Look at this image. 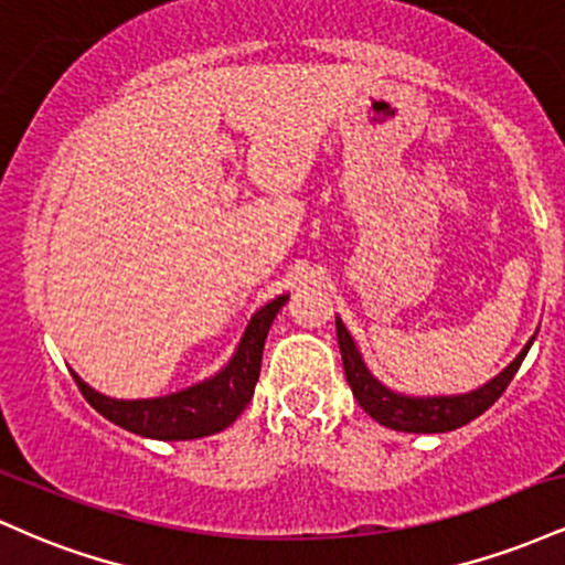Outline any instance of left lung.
Returning <instances> with one entry per match:
<instances>
[{
  "label": "left lung",
  "instance_id": "obj_1",
  "mask_svg": "<svg viewBox=\"0 0 565 565\" xmlns=\"http://www.w3.org/2000/svg\"><path fill=\"white\" fill-rule=\"evenodd\" d=\"M534 337H531L526 348L515 355V361L504 372H499L494 380L486 382L478 391H470L465 395H433V398L427 395V398H414V395L391 391V387L382 385L369 372L359 348H355L353 337H350L345 323L337 316V342H340L342 366H345L350 391H353L355 401H359V406L364 408L369 417L401 433H449L472 423L476 417H481L486 408L508 391L510 380L521 369Z\"/></svg>",
  "mask_w": 565,
  "mask_h": 565
}]
</instances>
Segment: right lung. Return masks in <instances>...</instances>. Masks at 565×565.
Masks as SVG:
<instances>
[{
	"instance_id": "add662e5",
	"label": "right lung",
	"mask_w": 565,
	"mask_h": 565,
	"mask_svg": "<svg viewBox=\"0 0 565 565\" xmlns=\"http://www.w3.org/2000/svg\"><path fill=\"white\" fill-rule=\"evenodd\" d=\"M287 300L289 295H281L257 310L228 364L220 369L215 377L199 382L188 391L161 395V398L119 401L93 391L76 372L71 374H74L82 395L95 412H100L103 417L135 433V436L157 440L212 436V433L225 430L236 423L238 414L252 401L257 377H260L265 337H268L270 323Z\"/></svg>"
}]
</instances>
